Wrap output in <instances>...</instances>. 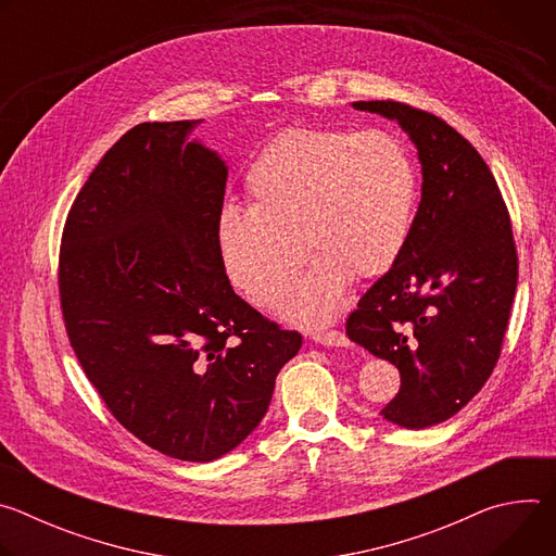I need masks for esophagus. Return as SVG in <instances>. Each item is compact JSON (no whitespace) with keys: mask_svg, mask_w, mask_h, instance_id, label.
<instances>
[{"mask_svg":"<svg viewBox=\"0 0 556 556\" xmlns=\"http://www.w3.org/2000/svg\"><path fill=\"white\" fill-rule=\"evenodd\" d=\"M312 341L326 345V348H348L350 339L339 332V330H328V332H312Z\"/></svg>","mask_w":556,"mask_h":556,"instance_id":"obj_1","label":"esophagus"}]
</instances>
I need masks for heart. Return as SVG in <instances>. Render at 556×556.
Segmentation results:
<instances>
[{"label":"heart","mask_w":556,"mask_h":556,"mask_svg":"<svg viewBox=\"0 0 556 556\" xmlns=\"http://www.w3.org/2000/svg\"><path fill=\"white\" fill-rule=\"evenodd\" d=\"M249 208L226 206L215 244L230 286L270 307L303 264H316L281 301L279 314L324 326L350 279L384 275L405 249L416 204V169L403 142L382 131L294 127L253 161Z\"/></svg>","instance_id":"1"}]
</instances>
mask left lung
Returning a JSON list of instances; mask_svg holds the SVG:
<instances>
[{
  "instance_id": "8db88e82",
  "label": "left lung",
  "mask_w": 556,
  "mask_h": 556,
  "mask_svg": "<svg viewBox=\"0 0 556 556\" xmlns=\"http://www.w3.org/2000/svg\"><path fill=\"white\" fill-rule=\"evenodd\" d=\"M352 108L403 127L418 149L422 198L403 253L345 332L401 371L380 416L425 429L466 407L500 358L517 288L510 217L478 149L442 118L395 101Z\"/></svg>"
}]
</instances>
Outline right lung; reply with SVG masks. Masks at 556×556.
I'll return each mask as SVG.
<instances>
[{
	"label": "right lung",
	"mask_w": 556,
	"mask_h": 556,
	"mask_svg": "<svg viewBox=\"0 0 556 556\" xmlns=\"http://www.w3.org/2000/svg\"><path fill=\"white\" fill-rule=\"evenodd\" d=\"M200 123L129 129L78 191L59 262L86 376L127 431L185 462L242 444L301 348L226 279L215 222L228 167L191 140Z\"/></svg>",
	"instance_id": "obj_1"
}]
</instances>
